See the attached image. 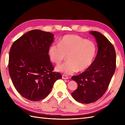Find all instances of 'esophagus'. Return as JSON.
I'll list each match as a JSON object with an SVG mask.
<instances>
[{"label": "esophagus", "mask_w": 125, "mask_h": 125, "mask_svg": "<svg viewBox=\"0 0 125 125\" xmlns=\"http://www.w3.org/2000/svg\"><path fill=\"white\" fill-rule=\"evenodd\" d=\"M62 78H63V79H69L68 77L67 76L64 75H62Z\"/></svg>", "instance_id": "esophagus-1"}]
</instances>
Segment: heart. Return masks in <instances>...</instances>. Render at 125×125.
<instances>
[{
  "label": "heart",
  "mask_w": 125,
  "mask_h": 125,
  "mask_svg": "<svg viewBox=\"0 0 125 125\" xmlns=\"http://www.w3.org/2000/svg\"><path fill=\"white\" fill-rule=\"evenodd\" d=\"M96 51L94 42L77 35L68 34L60 40L58 45H50L48 54L50 61L56 65L60 64L67 56V62L57 66L55 70L71 75L87 70L94 61Z\"/></svg>",
  "instance_id": "obj_1"
}]
</instances>
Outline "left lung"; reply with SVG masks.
<instances>
[{"mask_svg": "<svg viewBox=\"0 0 125 125\" xmlns=\"http://www.w3.org/2000/svg\"><path fill=\"white\" fill-rule=\"evenodd\" d=\"M90 33L96 40L98 52L91 66L71 79L78 84L71 93L77 102L90 104L102 97L108 88L116 68V54L112 44L102 34L96 31Z\"/></svg>", "mask_w": 125, "mask_h": 125, "instance_id": "left-lung-1", "label": "left lung"}]
</instances>
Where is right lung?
<instances>
[{
  "label": "right lung",
  "instance_id": "right-lung-1",
  "mask_svg": "<svg viewBox=\"0 0 125 125\" xmlns=\"http://www.w3.org/2000/svg\"><path fill=\"white\" fill-rule=\"evenodd\" d=\"M54 34L39 30L28 31L17 40L10 50L9 70L17 91L33 102L46 98L53 85L62 78L52 71L49 58V47Z\"/></svg>",
  "mask_w": 125,
  "mask_h": 125
}]
</instances>
